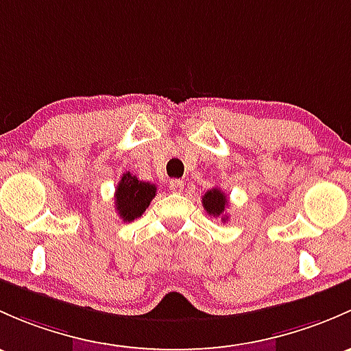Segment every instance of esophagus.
Listing matches in <instances>:
<instances>
[{"label": "esophagus", "instance_id": "34e87169", "mask_svg": "<svg viewBox=\"0 0 351 351\" xmlns=\"http://www.w3.org/2000/svg\"><path fill=\"white\" fill-rule=\"evenodd\" d=\"M169 189H171L172 193H180V191L184 189V182L179 179L171 180V182H169Z\"/></svg>", "mask_w": 351, "mask_h": 351}]
</instances>
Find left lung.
Instances as JSON below:
<instances>
[{
	"label": "left lung",
	"instance_id": "left-lung-1",
	"mask_svg": "<svg viewBox=\"0 0 351 351\" xmlns=\"http://www.w3.org/2000/svg\"><path fill=\"white\" fill-rule=\"evenodd\" d=\"M202 206H204L206 213L211 216H221L223 221H226V208H228V197L221 189H209L208 193L202 196Z\"/></svg>",
	"mask_w": 351,
	"mask_h": 351
}]
</instances>
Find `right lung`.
<instances>
[{
  "mask_svg": "<svg viewBox=\"0 0 351 351\" xmlns=\"http://www.w3.org/2000/svg\"><path fill=\"white\" fill-rule=\"evenodd\" d=\"M157 186L136 179V176L125 172L114 193V204L123 221H133L145 213L155 197Z\"/></svg>",
  "mask_w": 351,
  "mask_h": 351,
  "instance_id": "add662e5",
  "label": "right lung"
}]
</instances>
